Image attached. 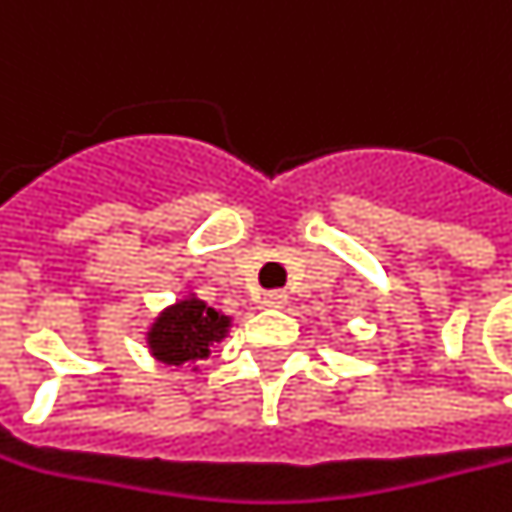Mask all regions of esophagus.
Listing matches in <instances>:
<instances>
[{"label":"esophagus","mask_w":512,"mask_h":512,"mask_svg":"<svg viewBox=\"0 0 512 512\" xmlns=\"http://www.w3.org/2000/svg\"><path fill=\"white\" fill-rule=\"evenodd\" d=\"M288 302V293L285 291H268L266 296H263V305L266 307H282Z\"/></svg>","instance_id":"obj_1"}]
</instances>
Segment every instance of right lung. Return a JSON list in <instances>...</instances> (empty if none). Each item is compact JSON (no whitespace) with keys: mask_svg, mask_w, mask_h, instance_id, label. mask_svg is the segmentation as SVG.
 Masks as SVG:
<instances>
[{"mask_svg":"<svg viewBox=\"0 0 512 512\" xmlns=\"http://www.w3.org/2000/svg\"><path fill=\"white\" fill-rule=\"evenodd\" d=\"M227 327H230V318L219 316L205 302L185 299L157 318L149 332V346L157 360L171 363V366L196 363L210 355V346L224 338Z\"/></svg>","mask_w":512,"mask_h":512,"instance_id":"obj_1","label":"right lung"}]
</instances>
